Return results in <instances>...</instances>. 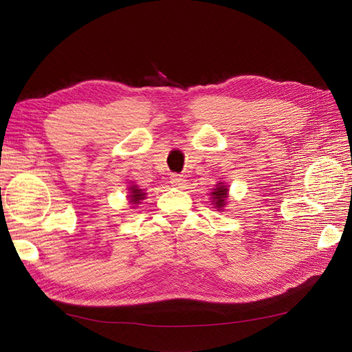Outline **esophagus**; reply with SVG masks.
Returning <instances> with one entry per match:
<instances>
[{"label": "esophagus", "instance_id": "esophagus-1", "mask_svg": "<svg viewBox=\"0 0 352 352\" xmlns=\"http://www.w3.org/2000/svg\"><path fill=\"white\" fill-rule=\"evenodd\" d=\"M170 184L176 188H185L186 186V179L184 175H172L170 176Z\"/></svg>", "mask_w": 352, "mask_h": 352}]
</instances>
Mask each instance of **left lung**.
Here are the masks:
<instances>
[{"label":"left lung","instance_id":"obj_1","mask_svg":"<svg viewBox=\"0 0 352 352\" xmlns=\"http://www.w3.org/2000/svg\"><path fill=\"white\" fill-rule=\"evenodd\" d=\"M210 199L211 204L214 206V208H217L219 211L225 210V207L228 206V198H229V188L225 182H217L214 185V188L211 189L210 192Z\"/></svg>","mask_w":352,"mask_h":352}]
</instances>
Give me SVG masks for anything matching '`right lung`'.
<instances>
[{"label":"right lung","instance_id":"1","mask_svg":"<svg viewBox=\"0 0 352 352\" xmlns=\"http://www.w3.org/2000/svg\"><path fill=\"white\" fill-rule=\"evenodd\" d=\"M127 190H129V192H127V201H129V204H132V207H136L142 199L146 198L145 190L141 189L133 182L129 184V186H127Z\"/></svg>","mask_w":352,"mask_h":352}]
</instances>
